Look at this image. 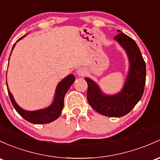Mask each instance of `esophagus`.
I'll list each match as a JSON object with an SVG mask.
<instances>
[{"mask_svg":"<svg viewBox=\"0 0 160 160\" xmlns=\"http://www.w3.org/2000/svg\"><path fill=\"white\" fill-rule=\"evenodd\" d=\"M77 75L79 76V77H84L86 75V70L84 68H80L77 70Z\"/></svg>","mask_w":160,"mask_h":160,"instance_id":"1","label":"esophagus"}]
</instances>
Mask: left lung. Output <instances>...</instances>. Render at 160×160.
Listing matches in <instances>:
<instances>
[{
	"label": "left lung",
	"mask_w": 160,
	"mask_h": 160,
	"mask_svg": "<svg viewBox=\"0 0 160 160\" xmlns=\"http://www.w3.org/2000/svg\"><path fill=\"white\" fill-rule=\"evenodd\" d=\"M114 39L126 50L130 63L129 75L122 91L114 96L103 95L93 80L87 77L85 80L88 86L87 100L93 110L107 117H120L130 112L140 100L145 88L147 70L146 63L135 40L121 32Z\"/></svg>",
	"instance_id": "obj_1"
}]
</instances>
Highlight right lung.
I'll return each instance as SVG.
<instances>
[{
    "instance_id": "right-lung-1",
    "label": "right lung",
    "mask_w": 160,
    "mask_h": 160,
    "mask_svg": "<svg viewBox=\"0 0 160 160\" xmlns=\"http://www.w3.org/2000/svg\"><path fill=\"white\" fill-rule=\"evenodd\" d=\"M23 37L24 36L21 37L20 39L18 40V41L22 39ZM15 44L13 46L12 50ZM74 80L75 77L73 74L67 76L66 78L63 79L62 81L58 83V87H57L54 101L53 103L48 108L37 111H25L22 110L14 101L12 94L9 91L8 86L7 87H8V95H9L10 100H11L13 107L23 119L34 124H45L53 122L60 117L63 108V100H64L65 95L70 86L74 82Z\"/></svg>"
}]
</instances>
